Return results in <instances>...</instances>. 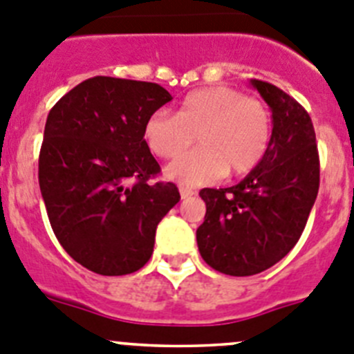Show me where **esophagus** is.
Listing matches in <instances>:
<instances>
[{
  "instance_id": "obj_1",
  "label": "esophagus",
  "mask_w": 354,
  "mask_h": 354,
  "mask_svg": "<svg viewBox=\"0 0 354 354\" xmlns=\"http://www.w3.org/2000/svg\"><path fill=\"white\" fill-rule=\"evenodd\" d=\"M179 191H180V198H183V200H186V198H191L193 194H196V191L189 189V187H184V186H180Z\"/></svg>"
}]
</instances>
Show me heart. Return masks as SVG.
<instances>
[{
	"mask_svg": "<svg viewBox=\"0 0 354 354\" xmlns=\"http://www.w3.org/2000/svg\"><path fill=\"white\" fill-rule=\"evenodd\" d=\"M271 113L264 102L230 86H208L187 93L177 113L156 111L144 124L147 147L163 160L180 156L167 168L168 179L196 187L227 171L245 175L266 156L271 144Z\"/></svg>",
	"mask_w": 354,
	"mask_h": 354,
	"instance_id": "heart-1",
	"label": "heart"
}]
</instances>
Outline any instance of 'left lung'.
<instances>
[{
  "label": "left lung",
  "mask_w": 354,
  "mask_h": 354,
  "mask_svg": "<svg viewBox=\"0 0 354 354\" xmlns=\"http://www.w3.org/2000/svg\"><path fill=\"white\" fill-rule=\"evenodd\" d=\"M272 113L271 144L240 184L200 191L207 205L198 250L215 271L252 276L281 261L301 238L319 187V158L308 111L288 93L250 80Z\"/></svg>",
  "instance_id": "obj_1"
}]
</instances>
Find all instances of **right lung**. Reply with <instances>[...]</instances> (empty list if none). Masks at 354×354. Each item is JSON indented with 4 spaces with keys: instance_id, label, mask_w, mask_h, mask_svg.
Wrapping results in <instances>:
<instances>
[{
    "instance_id": "right-lung-1",
    "label": "right lung",
    "mask_w": 354,
    "mask_h": 354,
    "mask_svg": "<svg viewBox=\"0 0 354 354\" xmlns=\"http://www.w3.org/2000/svg\"><path fill=\"white\" fill-rule=\"evenodd\" d=\"M171 95L156 83L95 76L50 109L39 189L57 240L83 268L136 272L151 259L161 218L179 203L144 140V124Z\"/></svg>"
}]
</instances>
